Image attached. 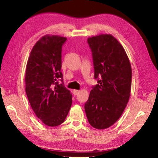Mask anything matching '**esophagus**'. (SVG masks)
I'll return each instance as SVG.
<instances>
[{"label": "esophagus", "instance_id": "34e87169", "mask_svg": "<svg viewBox=\"0 0 158 158\" xmlns=\"http://www.w3.org/2000/svg\"><path fill=\"white\" fill-rule=\"evenodd\" d=\"M73 94H74V95H78V94H79V90H73Z\"/></svg>", "mask_w": 158, "mask_h": 158}]
</instances>
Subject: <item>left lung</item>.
<instances>
[{
  "label": "left lung",
  "mask_w": 158,
  "mask_h": 158,
  "mask_svg": "<svg viewBox=\"0 0 158 158\" xmlns=\"http://www.w3.org/2000/svg\"><path fill=\"white\" fill-rule=\"evenodd\" d=\"M87 41L92 52L98 84L92 87L84 109L91 126L106 129L119 119L126 107L132 68L123 47L111 35L93 36Z\"/></svg>",
  "instance_id": "left-lung-1"
}]
</instances>
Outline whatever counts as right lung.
<instances>
[{
  "label": "right lung",
  "mask_w": 158,
  "mask_h": 158,
  "mask_svg": "<svg viewBox=\"0 0 158 158\" xmlns=\"http://www.w3.org/2000/svg\"><path fill=\"white\" fill-rule=\"evenodd\" d=\"M66 40L58 35L43 36L34 45L26 65L28 101L37 117L51 127L63 123L73 102L60 72L62 47Z\"/></svg>",
  "instance_id": "add662e5"
}]
</instances>
